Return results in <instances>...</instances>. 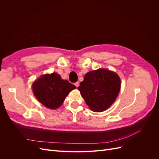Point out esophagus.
Listing matches in <instances>:
<instances>
[{"label": "esophagus", "instance_id": "esophagus-1", "mask_svg": "<svg viewBox=\"0 0 159 159\" xmlns=\"http://www.w3.org/2000/svg\"><path fill=\"white\" fill-rule=\"evenodd\" d=\"M74 85L76 86V88H78V86H79V82H75V83L74 84Z\"/></svg>", "mask_w": 159, "mask_h": 159}]
</instances>
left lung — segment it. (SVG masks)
Returning a JSON list of instances; mask_svg holds the SVG:
<instances>
[{
    "label": "left lung",
    "mask_w": 159,
    "mask_h": 159,
    "mask_svg": "<svg viewBox=\"0 0 159 159\" xmlns=\"http://www.w3.org/2000/svg\"><path fill=\"white\" fill-rule=\"evenodd\" d=\"M120 88L121 80L117 74L99 69L86 74L78 89L91 110L102 112L115 102Z\"/></svg>",
    "instance_id": "1"
}]
</instances>
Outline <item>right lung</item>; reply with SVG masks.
<instances>
[{"label":"right lung","instance_id":"add662e5","mask_svg":"<svg viewBox=\"0 0 159 159\" xmlns=\"http://www.w3.org/2000/svg\"><path fill=\"white\" fill-rule=\"evenodd\" d=\"M76 87L68 80L53 73L42 75L33 84L34 93L39 102L48 108L54 109L61 106L66 96Z\"/></svg>","mask_w":159,"mask_h":159}]
</instances>
